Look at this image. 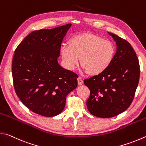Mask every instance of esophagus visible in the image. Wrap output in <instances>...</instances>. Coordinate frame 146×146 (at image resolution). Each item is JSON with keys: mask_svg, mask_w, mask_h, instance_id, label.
I'll use <instances>...</instances> for the list:
<instances>
[{"mask_svg": "<svg viewBox=\"0 0 146 146\" xmlns=\"http://www.w3.org/2000/svg\"><path fill=\"white\" fill-rule=\"evenodd\" d=\"M78 81L79 85H81L83 84V79H82L81 77H79V78H78Z\"/></svg>", "mask_w": 146, "mask_h": 146, "instance_id": "1", "label": "esophagus"}]
</instances>
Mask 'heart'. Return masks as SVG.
Listing matches in <instances>:
<instances>
[{
    "mask_svg": "<svg viewBox=\"0 0 146 146\" xmlns=\"http://www.w3.org/2000/svg\"><path fill=\"white\" fill-rule=\"evenodd\" d=\"M61 55L67 67L74 70L80 63L85 72L97 76L109 67L113 60L115 49L111 41L93 34L76 35L69 45L63 46Z\"/></svg>",
    "mask_w": 146,
    "mask_h": 146,
    "instance_id": "b5f03b06",
    "label": "heart"
}]
</instances>
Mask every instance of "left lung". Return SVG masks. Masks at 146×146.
Masks as SVG:
<instances>
[{"label":"left lung","mask_w":146,"mask_h":146,"mask_svg":"<svg viewBox=\"0 0 146 146\" xmlns=\"http://www.w3.org/2000/svg\"><path fill=\"white\" fill-rule=\"evenodd\" d=\"M108 34L117 46L111 65L105 72L84 81L90 90L87 108L93 116L102 118L116 116L130 107L140 77L139 60L132 46L117 35Z\"/></svg>","instance_id":"obj_1"}]
</instances>
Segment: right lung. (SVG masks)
Listing matches in <instances>:
<instances>
[{"mask_svg":"<svg viewBox=\"0 0 146 146\" xmlns=\"http://www.w3.org/2000/svg\"><path fill=\"white\" fill-rule=\"evenodd\" d=\"M72 24L35 30L16 49L12 63L14 87L21 102L41 116L61 113L78 76L58 62L61 44Z\"/></svg>","mask_w":146,"mask_h":146,"instance_id":"add662e5","label":"right lung"}]
</instances>
